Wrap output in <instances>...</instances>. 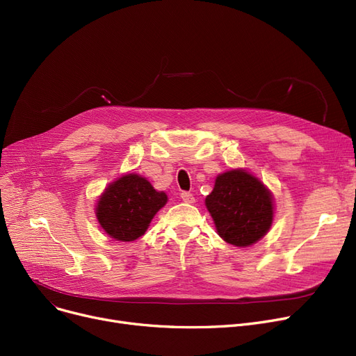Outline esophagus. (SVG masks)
<instances>
[{
  "instance_id": "34e87169",
  "label": "esophagus",
  "mask_w": 356,
  "mask_h": 356,
  "mask_svg": "<svg viewBox=\"0 0 356 356\" xmlns=\"http://www.w3.org/2000/svg\"><path fill=\"white\" fill-rule=\"evenodd\" d=\"M180 197H181V200L184 202V203H195L196 200H195V196L192 195V193H189V192H183L181 195H180Z\"/></svg>"
}]
</instances>
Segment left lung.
<instances>
[{
  "mask_svg": "<svg viewBox=\"0 0 356 356\" xmlns=\"http://www.w3.org/2000/svg\"><path fill=\"white\" fill-rule=\"evenodd\" d=\"M204 204L218 235L239 248L255 244L273 225V193L245 168H232L218 175Z\"/></svg>",
  "mask_w": 356,
  "mask_h": 356,
  "instance_id": "8db88e82",
  "label": "left lung"
}]
</instances>
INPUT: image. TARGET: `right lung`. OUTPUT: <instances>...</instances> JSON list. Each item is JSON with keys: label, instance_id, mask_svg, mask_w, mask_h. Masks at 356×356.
<instances>
[{"label": "right lung", "instance_id": "obj_1", "mask_svg": "<svg viewBox=\"0 0 356 356\" xmlns=\"http://www.w3.org/2000/svg\"><path fill=\"white\" fill-rule=\"evenodd\" d=\"M165 203L167 195L156 191L145 177L127 173L106 186L98 199L95 215L108 236L131 242L144 235Z\"/></svg>", "mask_w": 356, "mask_h": 356}]
</instances>
